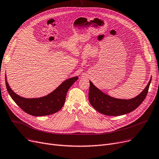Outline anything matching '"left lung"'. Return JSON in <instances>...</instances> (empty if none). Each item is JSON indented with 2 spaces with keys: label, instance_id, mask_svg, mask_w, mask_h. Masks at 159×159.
Returning a JSON list of instances; mask_svg holds the SVG:
<instances>
[{
  "label": "left lung",
  "instance_id": "8db88e82",
  "mask_svg": "<svg viewBox=\"0 0 159 159\" xmlns=\"http://www.w3.org/2000/svg\"><path fill=\"white\" fill-rule=\"evenodd\" d=\"M152 78L145 89L137 97L131 99H119L103 93L89 81V101L95 109L101 113L108 116H119L129 113L138 107L144 101Z\"/></svg>",
  "mask_w": 159,
  "mask_h": 159
}]
</instances>
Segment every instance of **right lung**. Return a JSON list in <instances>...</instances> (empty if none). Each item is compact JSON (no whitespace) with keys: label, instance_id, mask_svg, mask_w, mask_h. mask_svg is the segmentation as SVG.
<instances>
[{"label":"right lung","instance_id":"obj_1","mask_svg":"<svg viewBox=\"0 0 159 159\" xmlns=\"http://www.w3.org/2000/svg\"><path fill=\"white\" fill-rule=\"evenodd\" d=\"M78 79V77H74L67 79L51 93L35 98H24L16 94L8 84L6 77L5 79L7 90L14 102L28 114L38 116L52 115L59 111L65 103L68 89Z\"/></svg>","mask_w":159,"mask_h":159}]
</instances>
